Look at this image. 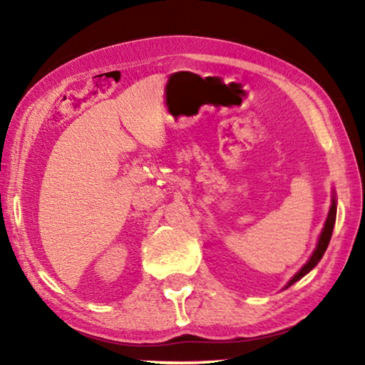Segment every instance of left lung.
Here are the masks:
<instances>
[{"label":"left lung","mask_w":365,"mask_h":365,"mask_svg":"<svg viewBox=\"0 0 365 365\" xmlns=\"http://www.w3.org/2000/svg\"><path fill=\"white\" fill-rule=\"evenodd\" d=\"M336 214H337V201H336V192L332 194V204H331V209H329V214H327V219L326 222H324V227L321 231V236H319V241H317V246L314 249V252L311 254V257H309V261L304 264V266L299 269V271L294 274V276L289 279V282L286 284V287H291L294 282H297L299 279H302L306 274H309L312 271L314 267L317 266L319 261H321L324 252H326V249L329 246V242H331V237H332V231H334V224H336Z\"/></svg>","instance_id":"left-lung-1"}]
</instances>
